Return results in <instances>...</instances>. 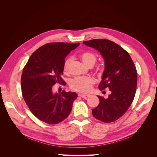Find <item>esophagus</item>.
<instances>
[{"mask_svg":"<svg viewBox=\"0 0 157 157\" xmlns=\"http://www.w3.org/2000/svg\"><path fill=\"white\" fill-rule=\"evenodd\" d=\"M78 96H79L80 97L82 98L86 99V98H88L90 96V95H88V94H78Z\"/></svg>","mask_w":157,"mask_h":157,"instance_id":"34e87169","label":"esophagus"}]
</instances>
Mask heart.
I'll return each instance as SVG.
<instances>
[{
    "mask_svg": "<svg viewBox=\"0 0 157 157\" xmlns=\"http://www.w3.org/2000/svg\"><path fill=\"white\" fill-rule=\"evenodd\" d=\"M79 58L88 67H92L96 61V56L92 52L88 51L80 52L79 54ZM71 61V59H67L65 61L63 64V71L65 72H67L68 71ZM94 82V79L92 77H81L71 80L69 85L71 88L75 91L86 93L91 90Z\"/></svg>",
    "mask_w": 157,
    "mask_h": 157,
    "instance_id": "heart-1",
    "label": "heart"
}]
</instances>
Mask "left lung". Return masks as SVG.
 Segmentation results:
<instances>
[{
    "label": "left lung",
    "instance_id": "left-lung-1",
    "mask_svg": "<svg viewBox=\"0 0 157 157\" xmlns=\"http://www.w3.org/2000/svg\"><path fill=\"white\" fill-rule=\"evenodd\" d=\"M83 44L99 52L105 62L99 89H109L111 94L99 98V105L92 109L93 116L103 122L117 121L126 112L134 100L137 75L130 56L121 46L107 39H94ZM105 92V91H103Z\"/></svg>",
    "mask_w": 157,
    "mask_h": 157
}]
</instances>
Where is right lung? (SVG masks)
<instances>
[{
    "instance_id": "obj_1",
    "label": "right lung",
    "mask_w": 157,
    "mask_h": 157,
    "mask_svg": "<svg viewBox=\"0 0 157 157\" xmlns=\"http://www.w3.org/2000/svg\"><path fill=\"white\" fill-rule=\"evenodd\" d=\"M80 43L52 42L42 46L31 56L23 68L21 87L23 99L31 113L50 124H58L70 114L75 92L54 93L53 86L63 84L61 78L65 56Z\"/></svg>"
}]
</instances>
